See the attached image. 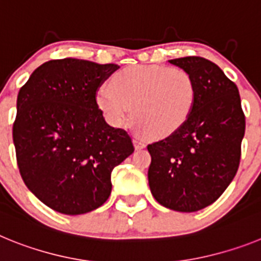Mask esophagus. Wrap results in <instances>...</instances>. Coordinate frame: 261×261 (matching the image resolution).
Instances as JSON below:
<instances>
[{"label": "esophagus", "instance_id": "34e87169", "mask_svg": "<svg viewBox=\"0 0 261 261\" xmlns=\"http://www.w3.org/2000/svg\"><path fill=\"white\" fill-rule=\"evenodd\" d=\"M133 142H135L136 149H144V147L146 146V142H145L144 140H141V138H135Z\"/></svg>", "mask_w": 261, "mask_h": 261}]
</instances>
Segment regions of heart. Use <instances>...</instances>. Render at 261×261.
I'll return each mask as SVG.
<instances>
[{
  "instance_id": "b5f03b06",
  "label": "heart",
  "mask_w": 261,
  "mask_h": 261,
  "mask_svg": "<svg viewBox=\"0 0 261 261\" xmlns=\"http://www.w3.org/2000/svg\"><path fill=\"white\" fill-rule=\"evenodd\" d=\"M114 87L96 91V103L112 125H123L133 111L135 124L151 137H163L180 128L192 112L196 85L180 68L135 65L120 70Z\"/></svg>"
}]
</instances>
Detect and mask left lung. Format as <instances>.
Returning <instances> with one entry per match:
<instances>
[{
	"label": "left lung",
	"instance_id": "left-lung-1",
	"mask_svg": "<svg viewBox=\"0 0 261 261\" xmlns=\"http://www.w3.org/2000/svg\"><path fill=\"white\" fill-rule=\"evenodd\" d=\"M168 62L192 75L196 100L180 128L147 145V177L159 204L190 213L213 204L234 179L246 117L238 87L214 62L199 56Z\"/></svg>",
	"mask_w": 261,
	"mask_h": 261
}]
</instances>
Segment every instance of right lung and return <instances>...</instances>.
I'll use <instances>...</instances> for the list:
<instances>
[{
  "label": "right lung",
  "mask_w": 261,
  "mask_h": 261,
  "mask_svg": "<svg viewBox=\"0 0 261 261\" xmlns=\"http://www.w3.org/2000/svg\"><path fill=\"white\" fill-rule=\"evenodd\" d=\"M119 66L50 60L20 87L13 141L20 176L43 204L62 214L99 208L111 172L135 151L132 138L106 123L96 91Z\"/></svg>",
  "instance_id": "add662e5"
}]
</instances>
